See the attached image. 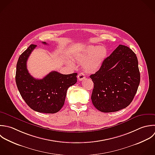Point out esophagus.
Returning <instances> with one entry per match:
<instances>
[{
  "instance_id": "obj_1",
  "label": "esophagus",
  "mask_w": 155,
  "mask_h": 155,
  "mask_svg": "<svg viewBox=\"0 0 155 155\" xmlns=\"http://www.w3.org/2000/svg\"><path fill=\"white\" fill-rule=\"evenodd\" d=\"M77 78L78 79L79 81H81L83 80H84L85 78H86V76L85 75L83 74V73H80L78 76H77Z\"/></svg>"
}]
</instances>
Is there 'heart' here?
Instances as JSON below:
<instances>
[{
    "instance_id": "obj_1",
    "label": "heart",
    "mask_w": 155,
    "mask_h": 155,
    "mask_svg": "<svg viewBox=\"0 0 155 155\" xmlns=\"http://www.w3.org/2000/svg\"><path fill=\"white\" fill-rule=\"evenodd\" d=\"M107 50L104 46L90 45L87 46L83 52L78 54L77 60L83 63L84 69L89 72L97 71L106 58Z\"/></svg>"
}]
</instances>
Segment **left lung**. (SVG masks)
I'll list each match as a JSON object with an SVG mask.
<instances>
[{"label":"left lung","instance_id":"left-lung-1","mask_svg":"<svg viewBox=\"0 0 155 155\" xmlns=\"http://www.w3.org/2000/svg\"><path fill=\"white\" fill-rule=\"evenodd\" d=\"M90 78L94 84L91 100L97 109L108 113L124 109L140 83L137 57L129 47L120 45Z\"/></svg>","mask_w":155,"mask_h":155}]
</instances>
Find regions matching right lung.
Instances as JSON below:
<instances>
[{
    "mask_svg": "<svg viewBox=\"0 0 155 155\" xmlns=\"http://www.w3.org/2000/svg\"><path fill=\"white\" fill-rule=\"evenodd\" d=\"M36 46L31 45L18 58L15 73L17 87L32 110L40 113H57L64 105L68 89L77 81V73L64 75L52 71L42 79H35L28 72L26 62Z\"/></svg>",
    "mask_w": 155,
    "mask_h": 155,
    "instance_id": "obj_1",
    "label": "right lung"
}]
</instances>
